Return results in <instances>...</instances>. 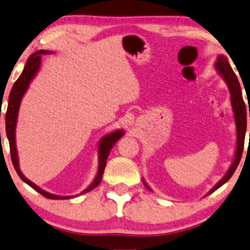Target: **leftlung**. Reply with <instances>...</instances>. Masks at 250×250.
Instances as JSON below:
<instances>
[{
  "label": "left lung",
  "mask_w": 250,
  "mask_h": 250,
  "mask_svg": "<svg viewBox=\"0 0 250 250\" xmlns=\"http://www.w3.org/2000/svg\"><path fill=\"white\" fill-rule=\"evenodd\" d=\"M216 67L217 70H218V72L222 74L223 78L225 79V82L228 83L229 93H231V102L233 106V111H234V116H235L236 132H238V146H236L234 162L232 163V167H229V172L225 174L224 178H223V179L220 180L211 190H210L209 194L213 193L216 189H218L220 186H223V185H224L226 181L233 176V173H234L236 167H238L240 160H241V156H242V151H244L246 128H247V111H246V104L244 101V97H242L241 87H240L238 78H236L235 73L233 72L231 65H229L228 58L224 56H219L218 60L216 62ZM249 117H250V111H249ZM146 186H147V185H146ZM147 188L149 189L148 186Z\"/></svg>",
  "instance_id": "8db88e82"
}]
</instances>
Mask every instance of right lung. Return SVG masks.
<instances>
[{"instance_id": "right-lung-1", "label": "right lung", "mask_w": 250, "mask_h": 250, "mask_svg": "<svg viewBox=\"0 0 250 250\" xmlns=\"http://www.w3.org/2000/svg\"><path fill=\"white\" fill-rule=\"evenodd\" d=\"M46 54H50V53L46 50L35 51V53L28 58L27 62H26L25 67L24 70H22L21 77L16 80L14 86H12L10 95H9L8 109H6V112H5V132H6V137H8V140H9V146H10V155H11L12 164H14L16 172L18 173V176L21 177V179L22 181H25L27 185H30L32 188H34L38 193H40L41 195L47 197V199L65 200V199H70L71 196H57V195H54V194L44 192L43 189L39 188L37 185L31 183V181L21 173V171L19 170L17 149H16V144H15V128H16V123H17L18 110H19V105H21V97L25 94L26 89L28 88V85H30L31 80L33 79L35 73L38 72L39 67H40L41 56ZM123 134H124V132L123 131H116L102 139L101 144H100V148H99V154H100L99 171H97V174L95 179L93 181V184L90 185L88 188L83 190V194L89 192V190H92L93 188H95L97 185L101 183L103 172H104V167L106 164V158L109 156L110 150H111V148L115 146L116 142L123 137Z\"/></svg>"}]
</instances>
